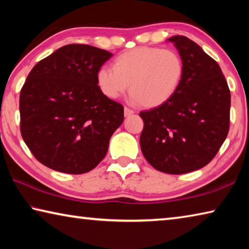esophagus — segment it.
Wrapping results in <instances>:
<instances>
[{
  "instance_id": "34e87169",
  "label": "esophagus",
  "mask_w": 249,
  "mask_h": 249,
  "mask_svg": "<svg viewBox=\"0 0 249 249\" xmlns=\"http://www.w3.org/2000/svg\"><path fill=\"white\" fill-rule=\"evenodd\" d=\"M132 114H134L133 109H130L128 107H124V115L125 116H130Z\"/></svg>"
}]
</instances>
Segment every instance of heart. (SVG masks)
Instances as JSON below:
<instances>
[{"label":"heart","mask_w":249,"mask_h":249,"mask_svg":"<svg viewBox=\"0 0 249 249\" xmlns=\"http://www.w3.org/2000/svg\"><path fill=\"white\" fill-rule=\"evenodd\" d=\"M183 75V59L175 50L138 47L119 54L113 69L101 68L96 84L108 99H117L129 88L134 103L154 108L174 98Z\"/></svg>","instance_id":"1"}]
</instances>
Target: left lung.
Listing matches in <instances>:
<instances>
[{"mask_svg": "<svg viewBox=\"0 0 249 249\" xmlns=\"http://www.w3.org/2000/svg\"><path fill=\"white\" fill-rule=\"evenodd\" d=\"M184 62L177 93L161 107L142 111L141 148L165 174L182 175L212 160L230 129L231 92L217 62L185 36L168 39Z\"/></svg>", "mask_w": 249, "mask_h": 249, "instance_id": "1", "label": "left lung"}]
</instances>
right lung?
Listing matches in <instances>:
<instances>
[{
	"instance_id": "right-lung-1",
	"label": "right lung",
	"mask_w": 249,
	"mask_h": 249,
	"mask_svg": "<svg viewBox=\"0 0 249 249\" xmlns=\"http://www.w3.org/2000/svg\"><path fill=\"white\" fill-rule=\"evenodd\" d=\"M113 54L71 44L40 60L19 95L20 133L37 160L71 175L89 172L124 120L123 105L102 94L96 73Z\"/></svg>"
}]
</instances>
